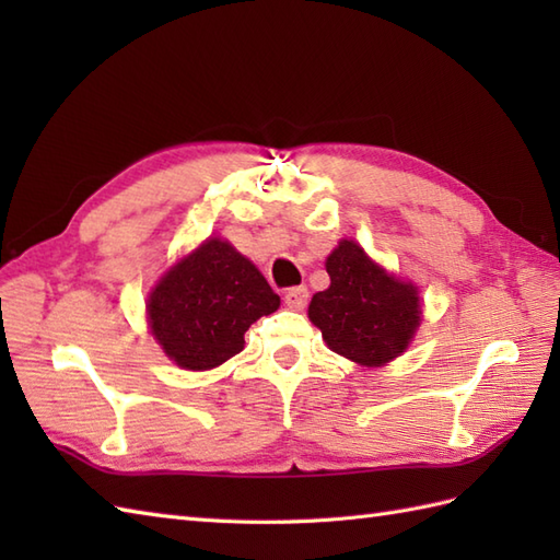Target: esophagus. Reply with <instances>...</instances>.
Here are the masks:
<instances>
[{"instance_id":"esophagus-1","label":"esophagus","mask_w":560,"mask_h":560,"mask_svg":"<svg viewBox=\"0 0 560 560\" xmlns=\"http://www.w3.org/2000/svg\"><path fill=\"white\" fill-rule=\"evenodd\" d=\"M307 299H311V293H307L305 287H293L287 291V295H283V303H287L291 311H303L307 305Z\"/></svg>"}]
</instances>
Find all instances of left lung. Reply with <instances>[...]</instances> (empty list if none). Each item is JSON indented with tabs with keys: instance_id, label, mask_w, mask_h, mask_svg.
I'll return each mask as SVG.
<instances>
[{
	"instance_id": "obj_1",
	"label": "left lung",
	"mask_w": 560,
	"mask_h": 560,
	"mask_svg": "<svg viewBox=\"0 0 560 560\" xmlns=\"http://www.w3.org/2000/svg\"><path fill=\"white\" fill-rule=\"evenodd\" d=\"M329 289L313 295L307 315L331 351L361 365H383L409 347L421 319L419 293L377 267L353 241L327 257Z\"/></svg>"
}]
</instances>
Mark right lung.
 <instances>
[{
	"instance_id": "add662e5",
	"label": "right lung",
	"mask_w": 560,
	"mask_h": 560,
	"mask_svg": "<svg viewBox=\"0 0 560 560\" xmlns=\"http://www.w3.org/2000/svg\"><path fill=\"white\" fill-rule=\"evenodd\" d=\"M253 261L211 237L175 265L149 299L151 331L187 371H209L243 351L245 331L279 307Z\"/></svg>"
}]
</instances>
